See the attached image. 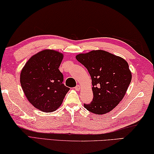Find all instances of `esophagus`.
I'll list each match as a JSON object with an SVG mask.
<instances>
[{
	"instance_id": "1",
	"label": "esophagus",
	"mask_w": 154,
	"mask_h": 154,
	"mask_svg": "<svg viewBox=\"0 0 154 154\" xmlns=\"http://www.w3.org/2000/svg\"><path fill=\"white\" fill-rule=\"evenodd\" d=\"M75 89L76 90V91H80V85H76V86H75Z\"/></svg>"
}]
</instances>
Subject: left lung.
Here are the masks:
<instances>
[{"instance_id":"left-lung-1","label":"left lung","mask_w":154,"mask_h":154,"mask_svg":"<svg viewBox=\"0 0 154 154\" xmlns=\"http://www.w3.org/2000/svg\"><path fill=\"white\" fill-rule=\"evenodd\" d=\"M75 58L87 68L92 80L94 98L89 104H84L85 108L97 115L110 112L124 97L132 80L126 60L101 50Z\"/></svg>"}]
</instances>
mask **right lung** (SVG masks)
<instances>
[{"mask_svg": "<svg viewBox=\"0 0 154 154\" xmlns=\"http://www.w3.org/2000/svg\"><path fill=\"white\" fill-rule=\"evenodd\" d=\"M63 55L44 50L31 57L20 74L22 90L30 103L45 112L56 110L61 105L69 87L59 67Z\"/></svg>", "mask_w": 154, "mask_h": 154, "instance_id": "obj_1", "label": "right lung"}]
</instances>
